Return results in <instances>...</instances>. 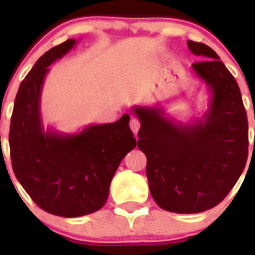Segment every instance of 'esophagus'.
Returning <instances> with one entry per match:
<instances>
[{"label": "esophagus", "mask_w": 255, "mask_h": 255, "mask_svg": "<svg viewBox=\"0 0 255 255\" xmlns=\"http://www.w3.org/2000/svg\"><path fill=\"white\" fill-rule=\"evenodd\" d=\"M129 127H130V129H132V132L134 133V134H135V133H137L138 130H139V127H140V123H139V121H138L137 118L132 117V118H130Z\"/></svg>", "instance_id": "34e87169"}]
</instances>
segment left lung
I'll use <instances>...</instances> for the list:
<instances>
[{
  "label": "left lung",
  "instance_id": "left-lung-1",
  "mask_svg": "<svg viewBox=\"0 0 255 255\" xmlns=\"http://www.w3.org/2000/svg\"><path fill=\"white\" fill-rule=\"evenodd\" d=\"M204 61L192 70L208 91L204 116L175 122L159 106H133L140 122L138 146L146 156L154 201L175 213H199L220 204L243 173L248 121L241 90L220 56L204 43L187 40Z\"/></svg>",
  "mask_w": 255,
  "mask_h": 255
}]
</instances>
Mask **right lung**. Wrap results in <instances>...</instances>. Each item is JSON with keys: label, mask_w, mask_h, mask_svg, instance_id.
<instances>
[{"label": "right lung", "mask_w": 255, "mask_h": 255, "mask_svg": "<svg viewBox=\"0 0 255 255\" xmlns=\"http://www.w3.org/2000/svg\"><path fill=\"white\" fill-rule=\"evenodd\" d=\"M75 45V39H68L38 59L19 85L9 127L12 168L19 184L42 210L68 218L105 206L118 165L137 145L128 115L75 133L44 127L40 97L49 66Z\"/></svg>", "instance_id": "1"}]
</instances>
